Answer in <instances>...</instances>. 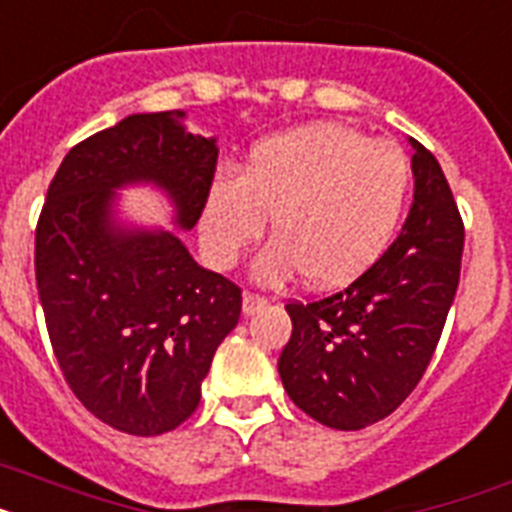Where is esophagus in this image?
<instances>
[{
    "instance_id": "esophagus-1",
    "label": "esophagus",
    "mask_w": 512,
    "mask_h": 512,
    "mask_svg": "<svg viewBox=\"0 0 512 512\" xmlns=\"http://www.w3.org/2000/svg\"><path fill=\"white\" fill-rule=\"evenodd\" d=\"M265 304H268V299H265V296H260V294H244V302H242L244 315H255V312H260V309H263Z\"/></svg>"
}]
</instances>
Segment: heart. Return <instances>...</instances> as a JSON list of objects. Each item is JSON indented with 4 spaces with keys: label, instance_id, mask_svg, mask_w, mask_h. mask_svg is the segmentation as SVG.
<instances>
[{
    "label": "heart",
    "instance_id": "obj_1",
    "mask_svg": "<svg viewBox=\"0 0 512 512\" xmlns=\"http://www.w3.org/2000/svg\"><path fill=\"white\" fill-rule=\"evenodd\" d=\"M411 190L409 158L343 124H309L265 137L242 174L213 179L203 210V244L231 268L260 239L270 213L273 242L257 278L281 283L302 270L317 289L354 281L393 242Z\"/></svg>",
    "mask_w": 512,
    "mask_h": 512
}]
</instances>
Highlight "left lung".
Instances as JSON below:
<instances>
[{
    "mask_svg": "<svg viewBox=\"0 0 512 512\" xmlns=\"http://www.w3.org/2000/svg\"><path fill=\"white\" fill-rule=\"evenodd\" d=\"M414 203L401 234L346 289L289 302L283 388L315 422L364 429L419 385L453 304L463 218L437 158L411 137Z\"/></svg>",
    "mask_w": 512,
    "mask_h": 512,
    "instance_id": "8db88e82",
    "label": "left lung"
}]
</instances>
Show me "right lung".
Masks as SVG:
<instances>
[{
	"instance_id": "1",
	"label": "right lung",
	"mask_w": 512,
	"mask_h": 512,
	"mask_svg": "<svg viewBox=\"0 0 512 512\" xmlns=\"http://www.w3.org/2000/svg\"><path fill=\"white\" fill-rule=\"evenodd\" d=\"M184 114H132L64 156L36 226V286L62 375L103 424L150 437L187 422L242 289L192 260L171 231H124L114 190L153 182L192 229L216 176V140Z\"/></svg>"
}]
</instances>
